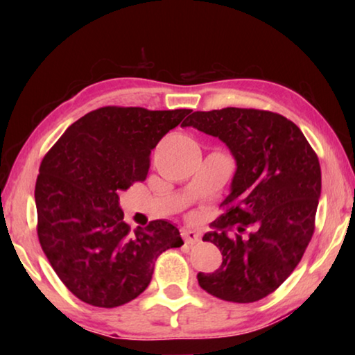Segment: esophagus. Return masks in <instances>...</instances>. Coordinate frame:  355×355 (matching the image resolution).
Listing matches in <instances>:
<instances>
[{"mask_svg":"<svg viewBox=\"0 0 355 355\" xmlns=\"http://www.w3.org/2000/svg\"><path fill=\"white\" fill-rule=\"evenodd\" d=\"M182 236H183L186 244H196L200 241V233L196 230H189V228H183Z\"/></svg>","mask_w":355,"mask_h":355,"instance_id":"1","label":"esophagus"}]
</instances>
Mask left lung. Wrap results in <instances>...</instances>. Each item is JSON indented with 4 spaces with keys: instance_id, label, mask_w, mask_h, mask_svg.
Masks as SVG:
<instances>
[{
    "instance_id": "left-lung-1",
    "label": "left lung",
    "mask_w": 355,
    "mask_h": 355,
    "mask_svg": "<svg viewBox=\"0 0 355 355\" xmlns=\"http://www.w3.org/2000/svg\"><path fill=\"white\" fill-rule=\"evenodd\" d=\"M186 120L183 127L219 137L236 159L224 211L203 236L218 245L222 264L197 274L199 285L227 302H257L290 277L313 236L320 161L297 125L277 112L224 107L196 111Z\"/></svg>"
}]
</instances>
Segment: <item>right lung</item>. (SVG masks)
Instances as JSON below:
<instances>
[{
  "label": "right lung",
  "mask_w": 355,
  "mask_h": 355,
  "mask_svg": "<svg viewBox=\"0 0 355 355\" xmlns=\"http://www.w3.org/2000/svg\"><path fill=\"white\" fill-rule=\"evenodd\" d=\"M191 110L105 106L65 130L40 163L35 182L37 236L58 277L94 307L136 299L164 250L182 248L171 222L131 230L119 191L144 182L150 153Z\"/></svg>",
  "instance_id": "right-lung-1"
}]
</instances>
